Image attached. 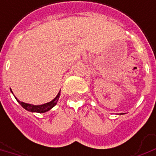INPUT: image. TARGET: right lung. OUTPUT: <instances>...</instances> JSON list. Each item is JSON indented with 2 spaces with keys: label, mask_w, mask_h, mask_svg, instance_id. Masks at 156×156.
I'll list each match as a JSON object with an SVG mask.
<instances>
[{
  "label": "right lung",
  "mask_w": 156,
  "mask_h": 156,
  "mask_svg": "<svg viewBox=\"0 0 156 156\" xmlns=\"http://www.w3.org/2000/svg\"><path fill=\"white\" fill-rule=\"evenodd\" d=\"M60 92L58 93V95H56V97L52 100L51 101L48 102V103H45V104L43 105H30V104H27V103H24V102H21L20 101H17L20 104V105L26 109L27 111H30V112H37V113H44V112H46V111H50L51 108H53L56 105L57 103L58 100H59V97H60Z\"/></svg>",
  "instance_id": "obj_1"
}]
</instances>
